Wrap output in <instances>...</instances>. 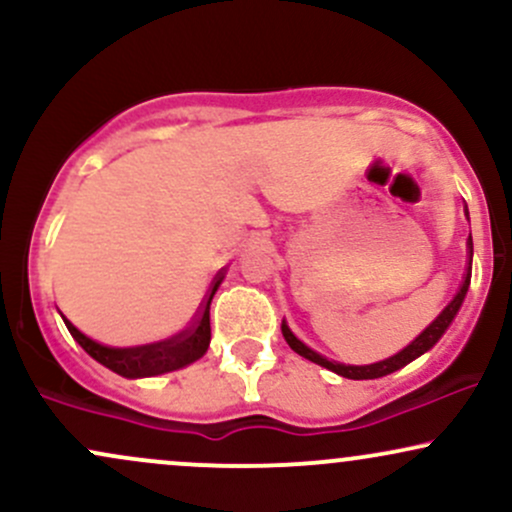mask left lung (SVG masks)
<instances>
[{
  "instance_id": "left-lung-1",
  "label": "left lung",
  "mask_w": 512,
  "mask_h": 512,
  "mask_svg": "<svg viewBox=\"0 0 512 512\" xmlns=\"http://www.w3.org/2000/svg\"><path fill=\"white\" fill-rule=\"evenodd\" d=\"M464 216H467V219H469L467 207H464ZM472 255H474V245H472V233H469V240H467V272H464L460 291H457L455 296H452V301L445 305L443 313H440L436 320H433L431 325H428L426 330L414 339V342L404 346V349L399 351V354L385 358V361L370 363V366H346V363L330 361V358H325L322 354H317V351L310 349V346H305L301 339H298L296 334L291 332V327L286 325V320L281 322V332H284V339H286V342H289V346H291L293 351H296L298 356L308 358V361H313V363H317V366L332 370V373L342 375V378H349V380H375V378H383V375L395 373V370L404 368V366H407V363L414 361V358H419L421 354H426V351H431L433 346L438 344V339L443 337L445 332H448V327L452 325V320H455V315L460 313L464 296H467V291H469V281H472Z\"/></svg>"
}]
</instances>
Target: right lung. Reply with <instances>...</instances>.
Wrapping results in <instances>:
<instances>
[{
    "label": "right lung",
    "instance_id": "1",
    "mask_svg": "<svg viewBox=\"0 0 512 512\" xmlns=\"http://www.w3.org/2000/svg\"><path fill=\"white\" fill-rule=\"evenodd\" d=\"M223 281V276L214 281V289H211L209 298L204 301L202 310H199L197 320L192 322L187 330H182L173 337L161 339L154 344H142V346H105L98 344L96 339L86 337L84 332H79L67 317L62 315L64 325L76 342L81 344V349L88 356L96 358L98 363L105 368H110L113 373L122 375V378H151V375H163L170 370H180L190 363H195L197 358L207 354L209 342H211V325H209V305L214 298L216 289Z\"/></svg>",
    "mask_w": 512,
    "mask_h": 512
}]
</instances>
